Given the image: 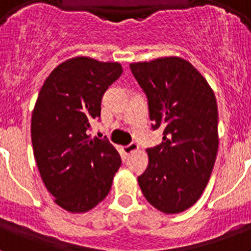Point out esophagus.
Here are the masks:
<instances>
[{
  "label": "esophagus",
  "instance_id": "1",
  "mask_svg": "<svg viewBox=\"0 0 251 251\" xmlns=\"http://www.w3.org/2000/svg\"><path fill=\"white\" fill-rule=\"evenodd\" d=\"M138 149H139V146H138L137 143H134V142H131L130 145L124 146V147H122V150H124V152L125 153H131L134 152V151H137Z\"/></svg>",
  "mask_w": 251,
  "mask_h": 251
}]
</instances>
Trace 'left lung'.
Instances as JSON below:
<instances>
[{"instance_id": "left-lung-1", "label": "left lung", "mask_w": 251, "mask_h": 251, "mask_svg": "<svg viewBox=\"0 0 251 251\" xmlns=\"http://www.w3.org/2000/svg\"><path fill=\"white\" fill-rule=\"evenodd\" d=\"M130 69L147 95L152 127H164L163 142L147 149L149 167L138 183L150 204L178 214L201 198L214 169L216 98L202 74L179 57L134 62Z\"/></svg>"}]
</instances>
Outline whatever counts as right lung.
Wrapping results in <instances>:
<instances>
[{
    "label": "right lung",
    "mask_w": 251,
    "mask_h": 251,
    "mask_svg": "<svg viewBox=\"0 0 251 251\" xmlns=\"http://www.w3.org/2000/svg\"><path fill=\"white\" fill-rule=\"evenodd\" d=\"M121 74L118 62L74 57L49 74L37 96L31 118L35 160L54 202L73 214L98 206L121 165L109 142L87 134L100 117L102 95Z\"/></svg>",
    "instance_id": "obj_1"
}]
</instances>
